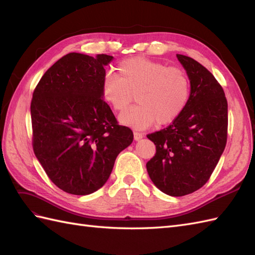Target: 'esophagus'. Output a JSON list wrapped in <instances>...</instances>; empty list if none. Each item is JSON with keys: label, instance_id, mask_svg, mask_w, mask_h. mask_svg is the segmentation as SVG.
Returning a JSON list of instances; mask_svg holds the SVG:
<instances>
[{"label": "esophagus", "instance_id": "1", "mask_svg": "<svg viewBox=\"0 0 255 255\" xmlns=\"http://www.w3.org/2000/svg\"><path fill=\"white\" fill-rule=\"evenodd\" d=\"M142 137H143V134H142V133L134 132V139H135V140H139V139H141Z\"/></svg>", "mask_w": 255, "mask_h": 255}]
</instances>
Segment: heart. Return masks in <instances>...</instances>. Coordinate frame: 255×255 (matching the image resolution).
Wrapping results in <instances>:
<instances>
[{"mask_svg": "<svg viewBox=\"0 0 255 255\" xmlns=\"http://www.w3.org/2000/svg\"><path fill=\"white\" fill-rule=\"evenodd\" d=\"M119 75L109 72L101 91L115 111L125 112L133 102L139 103L120 116V122L135 128H145L157 121L168 125L186 109L191 94L187 72L145 57H130L117 67Z\"/></svg>", "mask_w": 255, "mask_h": 255, "instance_id": "obj_1", "label": "heart"}]
</instances>
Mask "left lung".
I'll return each instance as SVG.
<instances>
[{
  "mask_svg": "<svg viewBox=\"0 0 255 255\" xmlns=\"http://www.w3.org/2000/svg\"><path fill=\"white\" fill-rule=\"evenodd\" d=\"M176 57L189 75L190 99L170 126L146 135L156 146L146 170L159 190L182 197L201 188L218 164L228 139V101L205 67L181 54Z\"/></svg>",
  "mask_w": 255,
  "mask_h": 255,
  "instance_id": "1",
  "label": "left lung"
}]
</instances>
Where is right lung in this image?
Masks as SVG:
<instances>
[{"label": "right lung", "mask_w": 255, "mask_h": 255, "mask_svg": "<svg viewBox=\"0 0 255 255\" xmlns=\"http://www.w3.org/2000/svg\"><path fill=\"white\" fill-rule=\"evenodd\" d=\"M113 56L69 53L49 68L30 102L32 144L49 179L68 194L85 196L109 180L133 132L118 125L102 96Z\"/></svg>", "instance_id": "obj_1"}]
</instances>
